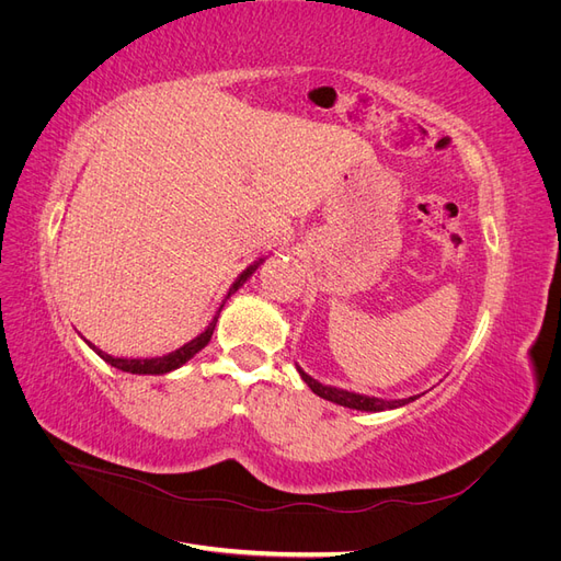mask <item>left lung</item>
I'll return each instance as SVG.
<instances>
[{"label":"left lung","instance_id":"1","mask_svg":"<svg viewBox=\"0 0 561 561\" xmlns=\"http://www.w3.org/2000/svg\"><path fill=\"white\" fill-rule=\"evenodd\" d=\"M299 377L307 381V386L313 390L316 396L325 398L334 404H342L348 407V410H360V412H386V410H398V407H404L414 402L421 396H410V398H400V400H386V398H375V396H360V393H353V390L346 388H336V386H325L320 383L318 379H313L311 375H307L299 365H297Z\"/></svg>","mask_w":561,"mask_h":561}]
</instances>
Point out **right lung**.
Returning a JSON list of instances; mask_svg holds the SVG:
<instances>
[{"label": "right lung", "instance_id": "add662e5", "mask_svg": "<svg viewBox=\"0 0 561 561\" xmlns=\"http://www.w3.org/2000/svg\"><path fill=\"white\" fill-rule=\"evenodd\" d=\"M266 257H260L257 262H252L245 271H241L239 274V278L233 280V285L229 287V293H227V297H225V301L239 290V287L254 274V271H257V266L264 262ZM225 301L219 304V309H217V313L213 316V320L208 322V328L203 330L201 334H196L192 342H186V344H182L180 348H175V351H171V353H165V355H157V358H118V355H110V353H105L103 348H98L93 342H89V339H83V342L89 344V348H93L100 358H103L107 365H112V367H116V369H122V371H130V375H168V371H173V369H178V367H182L184 363H190L194 355L198 353V351H203L208 346V342H210V336H213V332H215V325H217V318H219V311H222V307H225Z\"/></svg>", "mask_w": 561, "mask_h": 561}]
</instances>
